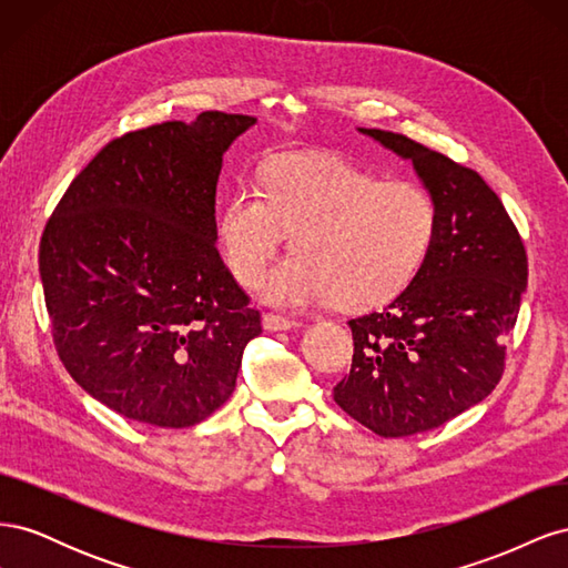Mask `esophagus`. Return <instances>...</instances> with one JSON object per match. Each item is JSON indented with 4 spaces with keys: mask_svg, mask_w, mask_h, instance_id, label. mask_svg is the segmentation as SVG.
Masks as SVG:
<instances>
[{
    "mask_svg": "<svg viewBox=\"0 0 568 568\" xmlns=\"http://www.w3.org/2000/svg\"><path fill=\"white\" fill-rule=\"evenodd\" d=\"M263 326L267 332H288V329H298L301 322L294 317H284V315H263Z\"/></svg>",
    "mask_w": 568,
    "mask_h": 568,
    "instance_id": "esophagus-1",
    "label": "esophagus"
}]
</instances>
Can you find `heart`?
<instances>
[{"label":"heart","instance_id":"1","mask_svg":"<svg viewBox=\"0 0 568 568\" xmlns=\"http://www.w3.org/2000/svg\"><path fill=\"white\" fill-rule=\"evenodd\" d=\"M261 186H239L225 201L217 244L236 282L255 286L291 234L296 253L263 282L270 305L336 298L369 311L403 294L434 244L436 203L417 182H379L341 156L282 153Z\"/></svg>","mask_w":568,"mask_h":568}]
</instances>
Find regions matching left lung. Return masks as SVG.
<instances>
[{
	"mask_svg": "<svg viewBox=\"0 0 568 568\" xmlns=\"http://www.w3.org/2000/svg\"><path fill=\"white\" fill-rule=\"evenodd\" d=\"M357 132L409 161L438 213L417 277L384 311L348 322L353 367L334 388L336 405L369 432L403 438L450 422L500 382L528 263L503 201L478 173L403 134Z\"/></svg>",
	"mask_w": 568,
	"mask_h": 568,
	"instance_id": "obj_1",
	"label": "left lung"
}]
</instances>
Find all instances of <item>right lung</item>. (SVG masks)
Masks as SVG:
<instances>
[{
	"label": "right lung",
	"mask_w": 568,
	"mask_h": 568,
	"mask_svg": "<svg viewBox=\"0 0 568 568\" xmlns=\"http://www.w3.org/2000/svg\"><path fill=\"white\" fill-rule=\"evenodd\" d=\"M253 115L128 132L47 222L40 277L68 374L128 419L184 428L225 403L261 313L217 253L222 156Z\"/></svg>",
	"instance_id": "1"
}]
</instances>
